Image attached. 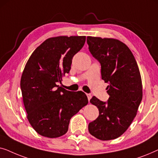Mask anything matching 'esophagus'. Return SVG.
Masks as SVG:
<instances>
[{"label": "esophagus", "mask_w": 158, "mask_h": 158, "mask_svg": "<svg viewBox=\"0 0 158 158\" xmlns=\"http://www.w3.org/2000/svg\"><path fill=\"white\" fill-rule=\"evenodd\" d=\"M86 95H87V97H88V101H89V102H90V98H91V94H86Z\"/></svg>", "instance_id": "obj_1"}]
</instances>
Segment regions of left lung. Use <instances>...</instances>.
I'll use <instances>...</instances> for the list:
<instances>
[{
    "mask_svg": "<svg viewBox=\"0 0 158 158\" xmlns=\"http://www.w3.org/2000/svg\"><path fill=\"white\" fill-rule=\"evenodd\" d=\"M88 49L101 64V78L107 86L109 100L93 96L90 102L99 116L89 123L90 134L101 140L118 138L129 128L142 99L141 75L130 49L115 39L88 36Z\"/></svg>",
    "mask_w": 158,
    "mask_h": 158,
    "instance_id": "8db88e82",
    "label": "left lung"
}]
</instances>
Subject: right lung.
I'll use <instances>...</instances> for the list:
<instances>
[{"instance_id": "add662e5", "label": "right lung", "mask_w": 158, "mask_h": 158, "mask_svg": "<svg viewBox=\"0 0 158 158\" xmlns=\"http://www.w3.org/2000/svg\"><path fill=\"white\" fill-rule=\"evenodd\" d=\"M85 42V36L49 38L26 64L21 78L23 104L30 124L40 135L56 138L64 135L70 118L88 104L85 93L58 85Z\"/></svg>"}]
</instances>
